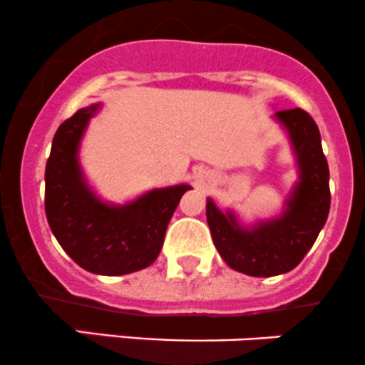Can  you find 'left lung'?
<instances>
[{"mask_svg":"<svg viewBox=\"0 0 365 365\" xmlns=\"http://www.w3.org/2000/svg\"><path fill=\"white\" fill-rule=\"evenodd\" d=\"M274 118L287 130L299 167V181L283 214L246 228L232 210L223 212L210 198L205 209L221 258L237 272L255 277L279 276L295 269L317 240L330 209L329 165L317 123L302 108L279 110Z\"/></svg>","mask_w":365,"mask_h":365,"instance_id":"obj_1","label":"left lung"}]
</instances>
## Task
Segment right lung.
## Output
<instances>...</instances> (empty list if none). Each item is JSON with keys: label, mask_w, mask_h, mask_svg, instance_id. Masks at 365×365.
Here are the masks:
<instances>
[{"label": "right lung", "mask_w": 365, "mask_h": 365, "mask_svg": "<svg viewBox=\"0 0 365 365\" xmlns=\"http://www.w3.org/2000/svg\"><path fill=\"white\" fill-rule=\"evenodd\" d=\"M98 108H81L56 131L45 167V214L75 264L100 276H123L156 260L168 221L191 186L151 190L125 205L101 202L78 163L81 138Z\"/></svg>", "instance_id": "add662e5"}]
</instances>
